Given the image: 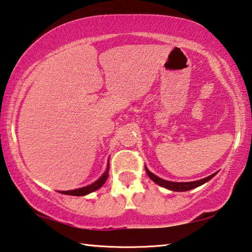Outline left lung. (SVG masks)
<instances>
[{"label":"left lung","instance_id":"8db88e82","mask_svg":"<svg viewBox=\"0 0 252 252\" xmlns=\"http://www.w3.org/2000/svg\"><path fill=\"white\" fill-rule=\"evenodd\" d=\"M145 170H146V173L149 176V178H151L154 183H156L157 185H159V186L168 189V190H173V191H188V190H190V189L197 188V187L201 186V185H204L205 183L209 182L211 178H214L215 176L218 174V171H217V173L210 175V176H208V177L202 178V179H199V180H196V182L177 183V182H169V180H165L162 178H159L158 176L154 175L152 171H149V169L147 168L146 166H145Z\"/></svg>","mask_w":252,"mask_h":252}]
</instances>
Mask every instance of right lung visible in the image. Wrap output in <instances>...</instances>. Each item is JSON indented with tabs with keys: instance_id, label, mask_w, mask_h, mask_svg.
<instances>
[{
	"instance_id": "obj_1",
	"label": "right lung",
	"mask_w": 252,
	"mask_h": 252,
	"mask_svg": "<svg viewBox=\"0 0 252 252\" xmlns=\"http://www.w3.org/2000/svg\"><path fill=\"white\" fill-rule=\"evenodd\" d=\"M108 173H109V160H108L107 167H106V170L104 171V174L101 175L95 183L88 185V186H85V187L73 189V190L59 191V192L64 193V195H69V196H85V195H88V193L95 191V190H97V189H99L101 186H103L106 180H107V178H108Z\"/></svg>"
}]
</instances>
